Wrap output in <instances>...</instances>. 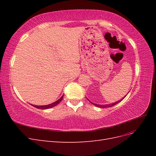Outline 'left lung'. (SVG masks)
Returning a JSON list of instances; mask_svg holds the SVG:
<instances>
[{
    "label": "left lung",
    "mask_w": 156,
    "mask_h": 156,
    "mask_svg": "<svg viewBox=\"0 0 156 156\" xmlns=\"http://www.w3.org/2000/svg\"><path fill=\"white\" fill-rule=\"evenodd\" d=\"M126 97V96H125ZM124 98H123L122 99V100H119V101H118L117 102H115V103H111V104H108V105H99V104H96V103H92V102H91L92 103V104H93L94 105H95V106H96V107H100V108H106V107H112V106H114V105H115L116 104H117L118 103H119V102H120L122 100H123Z\"/></svg>",
    "instance_id": "1"
}]
</instances>
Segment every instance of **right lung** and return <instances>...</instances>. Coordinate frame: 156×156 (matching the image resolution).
<instances>
[{
  "label": "right lung",
  "mask_w": 156,
  "mask_h": 156,
  "mask_svg": "<svg viewBox=\"0 0 156 156\" xmlns=\"http://www.w3.org/2000/svg\"><path fill=\"white\" fill-rule=\"evenodd\" d=\"M63 97H64V95L61 97L58 100H57V101H56L55 102H54V103H51V104H49V105H32L33 107H36V108H39V109H48V108H52V107H55L56 105H57L58 103L62 100V99H63Z\"/></svg>",
  "instance_id": "right-lung-1"
}]
</instances>
